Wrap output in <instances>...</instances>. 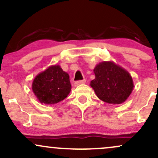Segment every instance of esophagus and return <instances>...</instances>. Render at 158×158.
Listing matches in <instances>:
<instances>
[{
	"label": "esophagus",
	"instance_id": "34e87169",
	"mask_svg": "<svg viewBox=\"0 0 158 158\" xmlns=\"http://www.w3.org/2000/svg\"><path fill=\"white\" fill-rule=\"evenodd\" d=\"M85 81H86L85 79H83V80H80V81H75V82H74V85H75V86H78V85H79L85 84Z\"/></svg>",
	"mask_w": 158,
	"mask_h": 158
}]
</instances>
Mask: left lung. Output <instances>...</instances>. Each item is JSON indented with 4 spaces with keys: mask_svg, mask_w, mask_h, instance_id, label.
Masks as SVG:
<instances>
[{
    "mask_svg": "<svg viewBox=\"0 0 158 158\" xmlns=\"http://www.w3.org/2000/svg\"><path fill=\"white\" fill-rule=\"evenodd\" d=\"M95 79L90 81L96 95L103 102L121 104L128 99L134 88L130 73L114 61H102L94 70Z\"/></svg>",
    "mask_w": 158,
    "mask_h": 158,
    "instance_id": "obj_1",
    "label": "left lung"
}]
</instances>
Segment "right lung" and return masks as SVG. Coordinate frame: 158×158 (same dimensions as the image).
<instances>
[{
	"instance_id": "right-lung-1",
	"label": "right lung",
	"mask_w": 158,
	"mask_h": 158,
	"mask_svg": "<svg viewBox=\"0 0 158 158\" xmlns=\"http://www.w3.org/2000/svg\"><path fill=\"white\" fill-rule=\"evenodd\" d=\"M32 90L42 104H56L70 94V77L59 65H51L36 76L32 81Z\"/></svg>"
}]
</instances>
